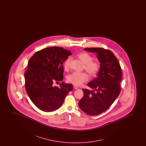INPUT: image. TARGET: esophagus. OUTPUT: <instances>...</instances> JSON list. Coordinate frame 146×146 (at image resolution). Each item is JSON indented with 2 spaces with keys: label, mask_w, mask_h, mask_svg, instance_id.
<instances>
[{
  "label": "esophagus",
  "mask_w": 146,
  "mask_h": 146,
  "mask_svg": "<svg viewBox=\"0 0 146 146\" xmlns=\"http://www.w3.org/2000/svg\"><path fill=\"white\" fill-rule=\"evenodd\" d=\"M73 87H74L75 89H77L79 88L78 86H77V85H73Z\"/></svg>",
  "instance_id": "34e87169"
}]
</instances>
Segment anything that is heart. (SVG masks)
Returning a JSON list of instances; mask_svg holds the SVG:
<instances>
[{
    "label": "heart",
    "mask_w": 146,
    "mask_h": 146,
    "mask_svg": "<svg viewBox=\"0 0 146 146\" xmlns=\"http://www.w3.org/2000/svg\"><path fill=\"white\" fill-rule=\"evenodd\" d=\"M77 57L83 63L85 70L88 72L90 76L94 77L98 74L100 69V64L99 62L92 61L91 55L86 52H82L77 54ZM71 59L68 57L64 63V68L65 70L68 69L70 66ZM89 79L88 74L85 72H74L67 76L69 82L75 85H80L86 82Z\"/></svg>",
    "instance_id": "1"
}]
</instances>
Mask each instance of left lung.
<instances>
[{
	"label": "left lung",
	"instance_id": "obj_1",
	"mask_svg": "<svg viewBox=\"0 0 146 146\" xmlns=\"http://www.w3.org/2000/svg\"><path fill=\"white\" fill-rule=\"evenodd\" d=\"M84 50L97 53L100 62L97 77L88 84L93 90L82 89L84 96L79 102L83 112L96 116L107 110L121 92L122 72L120 63L114 53L102 48H86Z\"/></svg>",
	"mask_w": 146,
	"mask_h": 146
}]
</instances>
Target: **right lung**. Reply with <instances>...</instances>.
I'll list each match as a JSON object with an SVG mask.
<instances>
[{"mask_svg":"<svg viewBox=\"0 0 146 146\" xmlns=\"http://www.w3.org/2000/svg\"><path fill=\"white\" fill-rule=\"evenodd\" d=\"M71 52L60 47H51L38 51L28 61L24 74L26 92L34 105L40 110L52 112L60 108L72 84L54 82L63 79V63Z\"/></svg>","mask_w":146,"mask_h":146,"instance_id":"obj_1","label":"right lung"}]
</instances>
